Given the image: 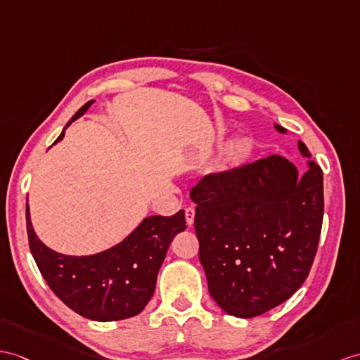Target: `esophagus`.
<instances>
[{
  "instance_id": "34e87169",
  "label": "esophagus",
  "mask_w": 360,
  "mask_h": 360,
  "mask_svg": "<svg viewBox=\"0 0 360 360\" xmlns=\"http://www.w3.org/2000/svg\"><path fill=\"white\" fill-rule=\"evenodd\" d=\"M185 217H186V224L192 226V223H194V217H195V209L194 207H186Z\"/></svg>"
}]
</instances>
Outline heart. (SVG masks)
Returning <instances> with one entry per match:
<instances>
[{"label": "heart", "instance_id": "obj_1", "mask_svg": "<svg viewBox=\"0 0 360 360\" xmlns=\"http://www.w3.org/2000/svg\"><path fill=\"white\" fill-rule=\"evenodd\" d=\"M253 150H255V142L250 136H238L235 137L232 142L227 146V157L233 165H241L246 160H249V157L253 154Z\"/></svg>", "mask_w": 360, "mask_h": 360}]
</instances>
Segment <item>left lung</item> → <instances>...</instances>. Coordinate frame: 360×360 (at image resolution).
<instances>
[{
	"mask_svg": "<svg viewBox=\"0 0 360 360\" xmlns=\"http://www.w3.org/2000/svg\"><path fill=\"white\" fill-rule=\"evenodd\" d=\"M297 148L309 159L302 175L275 154L209 174L191 189L209 293L232 316L275 309L309 276L322 229L323 177L307 146Z\"/></svg>",
	"mask_w": 360,
	"mask_h": 360,
	"instance_id": "left-lung-1",
	"label": "left lung"
}]
</instances>
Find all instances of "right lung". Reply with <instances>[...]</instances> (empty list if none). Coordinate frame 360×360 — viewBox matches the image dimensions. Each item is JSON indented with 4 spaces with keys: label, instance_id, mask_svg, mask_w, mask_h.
Wrapping results in <instances>:
<instances>
[{
    "label": "right lung",
    "instance_id": "obj_1",
    "mask_svg": "<svg viewBox=\"0 0 360 360\" xmlns=\"http://www.w3.org/2000/svg\"><path fill=\"white\" fill-rule=\"evenodd\" d=\"M93 102L77 110L55 143L64 139L67 127L85 114ZM25 221L30 252L49 287L73 311L99 322L133 318L145 309L154 295L157 274L172 238L186 229L183 209L171 217H146L116 246L94 255L73 257L51 250L38 238L29 203Z\"/></svg>",
    "mask_w": 360,
    "mask_h": 360
}]
</instances>
